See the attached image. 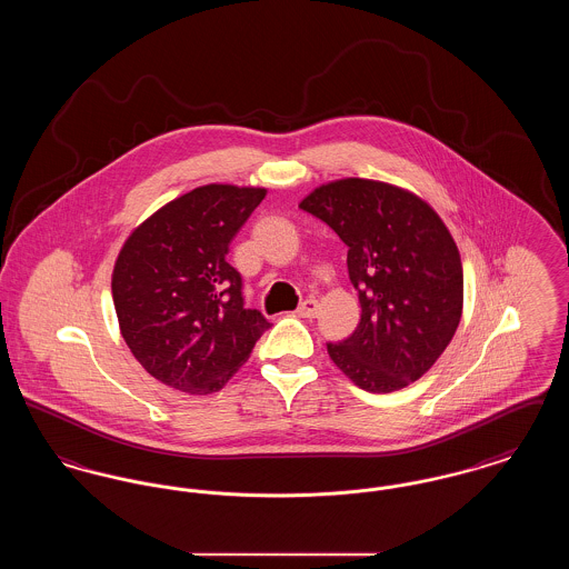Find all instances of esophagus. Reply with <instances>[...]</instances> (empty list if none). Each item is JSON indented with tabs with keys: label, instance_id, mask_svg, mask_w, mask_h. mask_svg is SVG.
Instances as JSON below:
<instances>
[{
	"label": "esophagus",
	"instance_id": "34e87169",
	"mask_svg": "<svg viewBox=\"0 0 569 569\" xmlns=\"http://www.w3.org/2000/svg\"><path fill=\"white\" fill-rule=\"evenodd\" d=\"M318 309H320V302L316 298H307L300 302L298 307V316L300 318H316L318 316Z\"/></svg>",
	"mask_w": 569,
	"mask_h": 569
}]
</instances>
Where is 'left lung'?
I'll return each mask as SVG.
<instances>
[{"mask_svg":"<svg viewBox=\"0 0 569 569\" xmlns=\"http://www.w3.org/2000/svg\"><path fill=\"white\" fill-rule=\"evenodd\" d=\"M348 244L360 322L332 362L367 392L422 378L452 341L462 313L459 247L441 217L411 191L371 179L320 186L300 204Z\"/></svg>","mask_w":569,"mask_h":569,"instance_id":"1","label":"left lung"}]
</instances>
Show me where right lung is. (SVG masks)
I'll list each match as a JSON object with an SVG mask.
<instances>
[{"label": "right lung", "mask_w": 569, "mask_h": 569, "mask_svg": "<svg viewBox=\"0 0 569 569\" xmlns=\"http://www.w3.org/2000/svg\"><path fill=\"white\" fill-rule=\"evenodd\" d=\"M264 188L211 183L188 191L121 247L112 300L121 335L144 371L190 395H211L247 362L271 322L247 309L226 253Z\"/></svg>", "instance_id": "1"}]
</instances>
